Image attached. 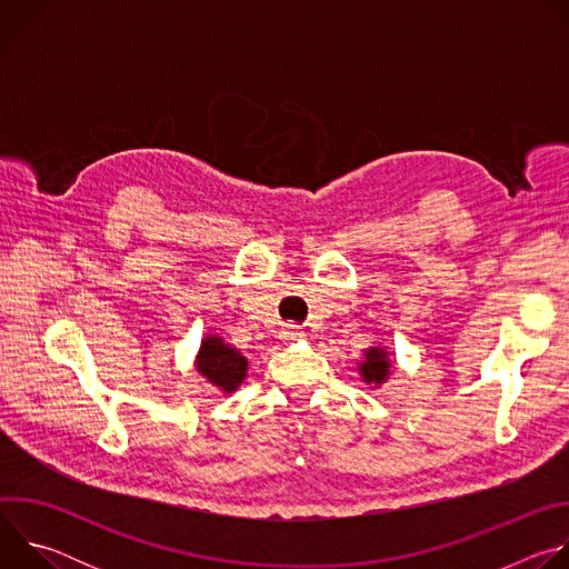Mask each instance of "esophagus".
Instances as JSON below:
<instances>
[{
	"label": "esophagus",
	"mask_w": 569,
	"mask_h": 569,
	"mask_svg": "<svg viewBox=\"0 0 569 569\" xmlns=\"http://www.w3.org/2000/svg\"><path fill=\"white\" fill-rule=\"evenodd\" d=\"M299 338H303V331L297 327V323H286V327L281 329V340L283 342H295Z\"/></svg>",
	"instance_id": "obj_1"
}]
</instances>
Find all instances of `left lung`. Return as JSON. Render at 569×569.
I'll return each mask as SVG.
<instances>
[{
	"instance_id": "left-lung-1",
	"label": "left lung",
	"mask_w": 569,
	"mask_h": 569,
	"mask_svg": "<svg viewBox=\"0 0 569 569\" xmlns=\"http://www.w3.org/2000/svg\"><path fill=\"white\" fill-rule=\"evenodd\" d=\"M389 369H391V360L387 349L380 347H371L365 351V360L360 362V376L367 385H382L389 378Z\"/></svg>"
}]
</instances>
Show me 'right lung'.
<instances>
[{
    "label": "right lung",
    "instance_id": "right-lung-1",
    "mask_svg": "<svg viewBox=\"0 0 569 569\" xmlns=\"http://www.w3.org/2000/svg\"><path fill=\"white\" fill-rule=\"evenodd\" d=\"M196 369L220 391L231 393L242 382V378L248 376V358L224 345L222 338L209 336L200 345Z\"/></svg>",
    "mask_w": 569,
    "mask_h": 569
}]
</instances>
